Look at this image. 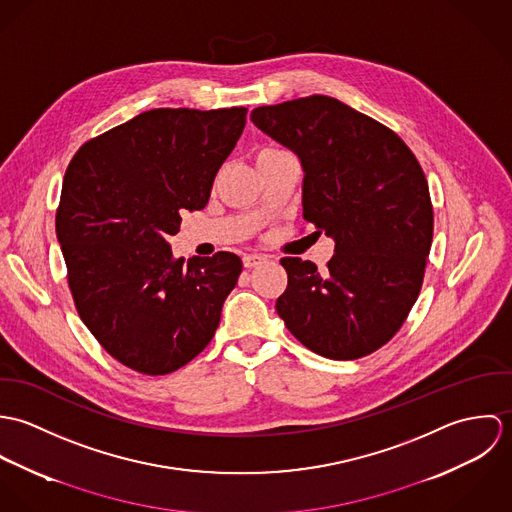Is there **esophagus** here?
I'll return each instance as SVG.
<instances>
[{
    "instance_id": "34e87169",
    "label": "esophagus",
    "mask_w": 512,
    "mask_h": 512,
    "mask_svg": "<svg viewBox=\"0 0 512 512\" xmlns=\"http://www.w3.org/2000/svg\"><path fill=\"white\" fill-rule=\"evenodd\" d=\"M264 260H266V256H262V254H246V256L242 258V262H244L246 268H256V266L262 264Z\"/></svg>"
}]
</instances>
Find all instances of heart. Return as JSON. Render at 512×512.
<instances>
[{
  "label": "heart",
  "mask_w": 512,
  "mask_h": 512,
  "mask_svg": "<svg viewBox=\"0 0 512 512\" xmlns=\"http://www.w3.org/2000/svg\"><path fill=\"white\" fill-rule=\"evenodd\" d=\"M264 149H276V147H264Z\"/></svg>",
  "instance_id": "heart-1"
}]
</instances>
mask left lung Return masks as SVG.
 Wrapping results in <instances>:
<instances>
[{"mask_svg": "<svg viewBox=\"0 0 512 512\" xmlns=\"http://www.w3.org/2000/svg\"><path fill=\"white\" fill-rule=\"evenodd\" d=\"M252 122L301 159L303 219L335 238L327 270L282 258L276 311L309 351L361 359L386 345L416 303L434 236L422 165L404 140L331 96L258 106Z\"/></svg>", "mask_w": 512, "mask_h": 512, "instance_id": "left-lung-1", "label": "left lung"}]
</instances>
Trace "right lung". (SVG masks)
Returning a JSON list of instances; mask_svg holds the SVG:
<instances>
[{
  "label": "right lung",
  "instance_id": "add662e5",
  "mask_svg": "<svg viewBox=\"0 0 512 512\" xmlns=\"http://www.w3.org/2000/svg\"><path fill=\"white\" fill-rule=\"evenodd\" d=\"M246 108H155L74 153L57 209V238L74 307L102 349L159 376L213 339L242 260L230 252L175 258L167 238L183 211L209 203Z\"/></svg>",
  "mask_w": 512,
  "mask_h": 512
}]
</instances>
